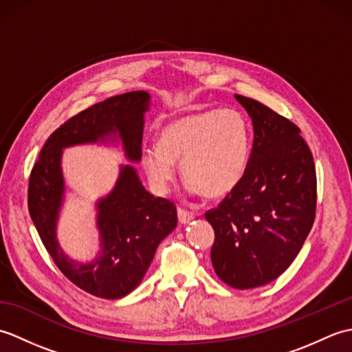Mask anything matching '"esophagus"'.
Returning <instances> with one entry per match:
<instances>
[{
  "label": "esophagus",
  "instance_id": "1",
  "mask_svg": "<svg viewBox=\"0 0 352 352\" xmlns=\"http://www.w3.org/2000/svg\"><path fill=\"white\" fill-rule=\"evenodd\" d=\"M177 213H178V221H180V223H189L193 218H195L193 213L184 210V208H178Z\"/></svg>",
  "mask_w": 352,
  "mask_h": 352
}]
</instances>
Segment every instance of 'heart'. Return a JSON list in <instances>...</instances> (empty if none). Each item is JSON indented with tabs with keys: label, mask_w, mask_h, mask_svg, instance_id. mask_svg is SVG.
Here are the masks:
<instances>
[{
	"label": "heart",
	"mask_w": 352,
	"mask_h": 352,
	"mask_svg": "<svg viewBox=\"0 0 352 352\" xmlns=\"http://www.w3.org/2000/svg\"><path fill=\"white\" fill-rule=\"evenodd\" d=\"M250 151V126L243 115L210 109L163 125L157 145L142 151L140 164L153 188L164 193L175 177V162H180L188 190L216 198L227 195L242 180Z\"/></svg>",
	"instance_id": "heart-1"
}]
</instances>
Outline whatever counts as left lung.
Wrapping results in <instances>:
<instances>
[{
	"mask_svg": "<svg viewBox=\"0 0 352 352\" xmlns=\"http://www.w3.org/2000/svg\"><path fill=\"white\" fill-rule=\"evenodd\" d=\"M234 98L252 121V149L242 180L206 219L214 230L216 275L254 289L278 278L302 248L316 213V169L294 122L256 100Z\"/></svg>",
	"mask_w": 352,
	"mask_h": 352,
	"instance_id": "obj_1",
	"label": "left lung"
}]
</instances>
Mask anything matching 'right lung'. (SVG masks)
I'll return each instance as SVG.
<instances>
[{
	"mask_svg": "<svg viewBox=\"0 0 352 352\" xmlns=\"http://www.w3.org/2000/svg\"><path fill=\"white\" fill-rule=\"evenodd\" d=\"M149 104V94L136 91L80 111L45 142L30 175L28 212L45 248L77 287L106 300H118L139 286L157 246L177 227V208L169 199L151 195L133 164H121L115 188L96 201L98 254L87 263L72 260L57 241L66 189L62 155L76 145L121 144L125 159L139 163Z\"/></svg>",
	"mask_w": 352,
	"mask_h": 352,
	"instance_id": "right-lung-1",
	"label": "right lung"
}]
</instances>
